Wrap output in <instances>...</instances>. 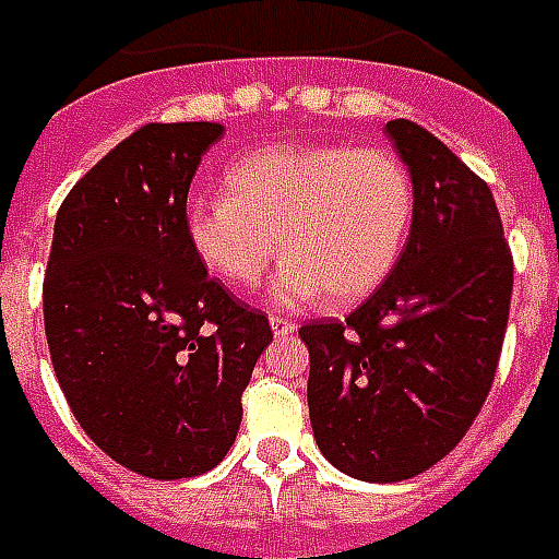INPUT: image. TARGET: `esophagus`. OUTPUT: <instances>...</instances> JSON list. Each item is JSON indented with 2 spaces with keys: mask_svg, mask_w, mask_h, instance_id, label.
<instances>
[{
  "mask_svg": "<svg viewBox=\"0 0 559 559\" xmlns=\"http://www.w3.org/2000/svg\"><path fill=\"white\" fill-rule=\"evenodd\" d=\"M271 328L273 336H292L298 331V324L292 322V319H283V316H271Z\"/></svg>",
  "mask_w": 559,
  "mask_h": 559,
  "instance_id": "34e87169",
  "label": "esophagus"
}]
</instances>
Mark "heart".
<instances>
[{"label": "heart", "instance_id": "b5f03b06", "mask_svg": "<svg viewBox=\"0 0 559 559\" xmlns=\"http://www.w3.org/2000/svg\"><path fill=\"white\" fill-rule=\"evenodd\" d=\"M225 189L186 201V240L225 286L255 288L280 237V307H310L328 292L336 304L367 298L413 231V177L385 146H264L225 171Z\"/></svg>", "mask_w": 559, "mask_h": 559}]
</instances>
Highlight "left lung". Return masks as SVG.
Wrapping results in <instances>:
<instances>
[{
  "label": "left lung",
  "mask_w": 559,
  "mask_h": 559,
  "mask_svg": "<svg viewBox=\"0 0 559 559\" xmlns=\"http://www.w3.org/2000/svg\"><path fill=\"white\" fill-rule=\"evenodd\" d=\"M385 134L415 189L403 255L346 322L300 328L312 437L340 473L379 485L430 469L473 427L514 276L488 183L418 122Z\"/></svg>",
  "instance_id": "obj_1"
}]
</instances>
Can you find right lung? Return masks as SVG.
Wrapping results in <instances>:
<instances>
[{
	"mask_svg": "<svg viewBox=\"0 0 559 559\" xmlns=\"http://www.w3.org/2000/svg\"><path fill=\"white\" fill-rule=\"evenodd\" d=\"M223 126L150 122L71 189L53 225L45 334L86 437L146 478H192L231 449L267 316L210 280L183 210Z\"/></svg>",
	"mask_w": 559,
	"mask_h": 559,
	"instance_id": "obj_1",
	"label": "right lung"
}]
</instances>
